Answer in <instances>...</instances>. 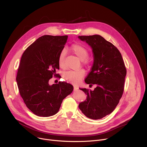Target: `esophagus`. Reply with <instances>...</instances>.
<instances>
[{
  "instance_id": "esophagus-1",
  "label": "esophagus",
  "mask_w": 147,
  "mask_h": 147,
  "mask_svg": "<svg viewBox=\"0 0 147 147\" xmlns=\"http://www.w3.org/2000/svg\"><path fill=\"white\" fill-rule=\"evenodd\" d=\"M78 89V86H74V91L77 90Z\"/></svg>"
}]
</instances>
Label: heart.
I'll return each instance as SVG.
<instances>
[{
  "mask_svg": "<svg viewBox=\"0 0 147 147\" xmlns=\"http://www.w3.org/2000/svg\"><path fill=\"white\" fill-rule=\"evenodd\" d=\"M71 51L78 57L80 61H83L86 60L88 57L89 53L86 48L81 45L75 44L73 45L71 47ZM65 56V51H63L60 54L58 58V64L60 67H63L64 65V59ZM84 76V71L82 69L78 71H68L65 72L63 77L65 80L72 83L73 84H78L80 80L83 78Z\"/></svg>",
  "mask_w": 147,
  "mask_h": 147,
  "instance_id": "heart-1",
  "label": "heart"
}]
</instances>
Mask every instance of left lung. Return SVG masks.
Wrapping results in <instances>:
<instances>
[{"mask_svg": "<svg viewBox=\"0 0 147 147\" xmlns=\"http://www.w3.org/2000/svg\"><path fill=\"white\" fill-rule=\"evenodd\" d=\"M91 48L94 63L84 80L94 90L80 88L87 95L79 105L82 113L89 119H101L111 114L119 102L124 90L126 69L118 49L101 36H79Z\"/></svg>", "mask_w": 147, "mask_h": 147, "instance_id": "8db88e82", "label": "left lung"}]
</instances>
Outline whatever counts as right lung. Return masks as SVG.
Returning <instances> with one entry per match:
<instances>
[{"label":"right lung","mask_w":147,"mask_h":147,"mask_svg":"<svg viewBox=\"0 0 147 147\" xmlns=\"http://www.w3.org/2000/svg\"><path fill=\"white\" fill-rule=\"evenodd\" d=\"M67 36L45 35L30 45L23 53L17 76L19 92L28 109L40 117L57 114L63 99L73 90L71 84L49 80L59 69L58 58Z\"/></svg>","instance_id":"obj_1"}]
</instances>
